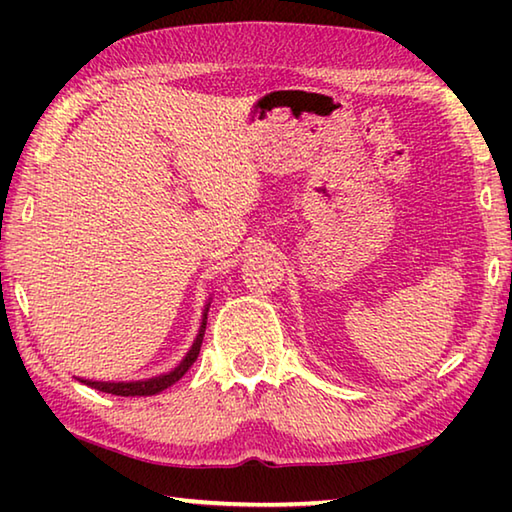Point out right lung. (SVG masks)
<instances>
[{"mask_svg": "<svg viewBox=\"0 0 512 512\" xmlns=\"http://www.w3.org/2000/svg\"><path fill=\"white\" fill-rule=\"evenodd\" d=\"M205 325H207V309L203 314L201 332H198L192 350H189L187 357L180 361V366L176 370L167 372V375H160V377H153V379H146V381H128V384H115V381H88V379H85V384L97 388V391H101V393H112V395H121V397H142V395L162 393L164 388L176 384V381L183 377L185 372L192 368V363L198 359V352H201V343H203V334H205Z\"/></svg>", "mask_w": 512, "mask_h": 512, "instance_id": "right-lung-1", "label": "right lung"}]
</instances>
